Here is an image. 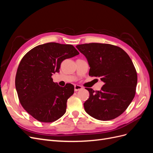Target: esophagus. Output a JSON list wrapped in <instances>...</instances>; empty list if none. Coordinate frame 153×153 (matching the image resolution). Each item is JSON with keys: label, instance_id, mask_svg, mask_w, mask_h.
<instances>
[{"label": "esophagus", "instance_id": "1", "mask_svg": "<svg viewBox=\"0 0 153 153\" xmlns=\"http://www.w3.org/2000/svg\"><path fill=\"white\" fill-rule=\"evenodd\" d=\"M83 89V87L80 85H75V91H80L81 89Z\"/></svg>", "mask_w": 153, "mask_h": 153}]
</instances>
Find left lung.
<instances>
[{
  "label": "left lung",
  "mask_w": 153,
  "mask_h": 153,
  "mask_svg": "<svg viewBox=\"0 0 153 153\" xmlns=\"http://www.w3.org/2000/svg\"><path fill=\"white\" fill-rule=\"evenodd\" d=\"M76 47L89 64V75L100 77L101 91L86 88L89 98L84 103L85 112L101 121L121 115L134 98L137 74L130 57L121 48L104 43H86Z\"/></svg>",
  "instance_id": "left-lung-1"
}]
</instances>
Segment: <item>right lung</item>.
I'll list each match as a JSON object with an SVG mask.
<instances>
[{
    "instance_id": "obj_1",
    "label": "right lung",
    "mask_w": 153,
    "mask_h": 153,
    "mask_svg": "<svg viewBox=\"0 0 153 153\" xmlns=\"http://www.w3.org/2000/svg\"><path fill=\"white\" fill-rule=\"evenodd\" d=\"M79 54L71 45L48 43L31 49L22 58L15 78V87L24 108L43 123L57 121L65 114L74 86L60 87L53 82L64 59Z\"/></svg>"
}]
</instances>
